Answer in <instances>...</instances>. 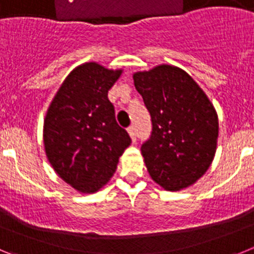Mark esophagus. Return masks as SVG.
<instances>
[{
	"label": "esophagus",
	"mask_w": 254,
	"mask_h": 254,
	"mask_svg": "<svg viewBox=\"0 0 254 254\" xmlns=\"http://www.w3.org/2000/svg\"><path fill=\"white\" fill-rule=\"evenodd\" d=\"M127 131H128V134L131 136L132 141L136 142V129H134V126H129L128 128H127Z\"/></svg>",
	"instance_id": "34e87169"
}]
</instances>
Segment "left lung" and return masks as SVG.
I'll return each instance as SVG.
<instances>
[{
	"mask_svg": "<svg viewBox=\"0 0 254 254\" xmlns=\"http://www.w3.org/2000/svg\"><path fill=\"white\" fill-rule=\"evenodd\" d=\"M133 82L151 116V136L141 146L150 177L167 190L194 185L216 152L214 105L193 78L172 64L134 72Z\"/></svg>",
	"mask_w": 254,
	"mask_h": 254,
	"instance_id": "8db88e82",
	"label": "left lung"
}]
</instances>
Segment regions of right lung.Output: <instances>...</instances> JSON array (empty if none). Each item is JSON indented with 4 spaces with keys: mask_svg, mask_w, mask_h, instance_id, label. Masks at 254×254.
<instances>
[{
    "mask_svg": "<svg viewBox=\"0 0 254 254\" xmlns=\"http://www.w3.org/2000/svg\"><path fill=\"white\" fill-rule=\"evenodd\" d=\"M122 75L96 62L73 68L47 111L43 142L47 159L61 178L82 193L109 182L120 156L131 145L116 121L108 91Z\"/></svg>",
    "mask_w": 254,
    "mask_h": 254,
    "instance_id": "obj_1",
    "label": "right lung"
}]
</instances>
